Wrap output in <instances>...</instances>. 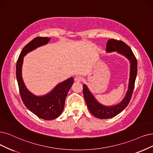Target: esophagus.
Masks as SVG:
<instances>
[{
	"instance_id": "1",
	"label": "esophagus",
	"mask_w": 153,
	"mask_h": 153,
	"mask_svg": "<svg viewBox=\"0 0 153 153\" xmlns=\"http://www.w3.org/2000/svg\"><path fill=\"white\" fill-rule=\"evenodd\" d=\"M74 81L76 82H81L82 81V78L81 77H79V76H76L74 78Z\"/></svg>"
}]
</instances>
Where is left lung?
Returning a JSON list of instances; mask_svg holds the SVG:
<instances>
[{"mask_svg":"<svg viewBox=\"0 0 153 153\" xmlns=\"http://www.w3.org/2000/svg\"><path fill=\"white\" fill-rule=\"evenodd\" d=\"M106 51L107 52H115L116 51L118 53L126 56L131 62V75H130L128 89L126 97L121 103L115 106H105L101 105L96 100L86 84H84L83 94L88 108L92 115L97 118H101V119H107V118L115 117L126 108L132 97L137 72V59L131 48L126 43L113 38L110 39L106 43Z\"/></svg>","mask_w":153,"mask_h":153,"instance_id":"8db88e82","label":"left lung"}]
</instances>
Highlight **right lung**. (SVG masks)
I'll list each match as a JSON object with an SVG mask.
<instances>
[{
  "label": "right lung",
  "mask_w": 153,
  "mask_h": 153,
  "mask_svg": "<svg viewBox=\"0 0 153 153\" xmlns=\"http://www.w3.org/2000/svg\"><path fill=\"white\" fill-rule=\"evenodd\" d=\"M50 39V38L40 36L34 38L22 50L16 63V78L22 101L34 114L46 120L55 119L61 115L67 93L74 83V79L70 77L59 84L47 95L37 97L26 88L21 76V67L24 56L37 47L47 44Z\"/></svg>",
  "instance_id": "right-lung-1"
}]
</instances>
